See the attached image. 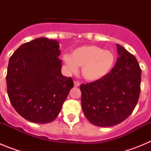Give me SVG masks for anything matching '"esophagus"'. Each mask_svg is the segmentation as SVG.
<instances>
[{"instance_id":"1","label":"esophagus","mask_w":151,"mask_h":151,"mask_svg":"<svg viewBox=\"0 0 151 151\" xmlns=\"http://www.w3.org/2000/svg\"><path fill=\"white\" fill-rule=\"evenodd\" d=\"M74 86H75V87H79L80 83L78 82H77V81H75V82H74Z\"/></svg>"}]
</instances>
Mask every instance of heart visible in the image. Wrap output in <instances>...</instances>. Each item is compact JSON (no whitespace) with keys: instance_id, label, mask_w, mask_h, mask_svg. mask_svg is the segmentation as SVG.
Returning a JSON list of instances; mask_svg holds the SVG:
<instances>
[{"instance_id":"obj_1","label":"heart","mask_w":151,"mask_h":151,"mask_svg":"<svg viewBox=\"0 0 151 151\" xmlns=\"http://www.w3.org/2000/svg\"><path fill=\"white\" fill-rule=\"evenodd\" d=\"M63 60L71 73L82 67V76L88 81H97L111 71L115 56L110 50L96 45H85L75 49L71 55L64 54Z\"/></svg>"}]
</instances>
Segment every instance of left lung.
<instances>
[{
  "mask_svg": "<svg viewBox=\"0 0 151 151\" xmlns=\"http://www.w3.org/2000/svg\"><path fill=\"white\" fill-rule=\"evenodd\" d=\"M118 58L106 76L82 84V108L85 117L100 127L123 122L135 107L141 91V69L138 60L123 47L116 45Z\"/></svg>",
  "mask_w": 151,
  "mask_h": 151,
  "instance_id": "obj_1",
  "label": "left lung"
}]
</instances>
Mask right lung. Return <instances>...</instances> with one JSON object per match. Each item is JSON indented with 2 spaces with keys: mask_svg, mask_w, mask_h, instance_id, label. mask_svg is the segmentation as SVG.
Masks as SVG:
<instances>
[{
  "mask_svg": "<svg viewBox=\"0 0 151 151\" xmlns=\"http://www.w3.org/2000/svg\"><path fill=\"white\" fill-rule=\"evenodd\" d=\"M59 42L39 38L21 45L10 57L6 81L16 111L30 122L48 123L59 115L73 88L61 73Z\"/></svg>",
  "mask_w": 151,
  "mask_h": 151,
  "instance_id": "1",
  "label": "right lung"
}]
</instances>
